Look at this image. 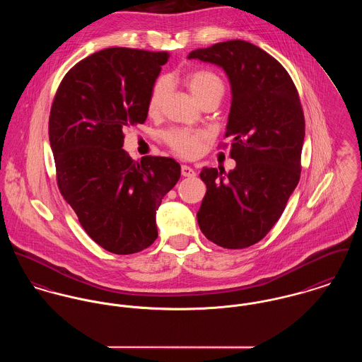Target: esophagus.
<instances>
[{"mask_svg":"<svg viewBox=\"0 0 362 362\" xmlns=\"http://www.w3.org/2000/svg\"><path fill=\"white\" fill-rule=\"evenodd\" d=\"M181 175L182 177H195L197 175V173H195V170L194 168H191L189 165H181Z\"/></svg>","mask_w":362,"mask_h":362,"instance_id":"esophagus-1","label":"esophagus"}]
</instances>
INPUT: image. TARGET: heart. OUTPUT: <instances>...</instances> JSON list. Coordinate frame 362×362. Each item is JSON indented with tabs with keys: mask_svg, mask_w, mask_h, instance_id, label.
<instances>
[{
	"mask_svg": "<svg viewBox=\"0 0 362 362\" xmlns=\"http://www.w3.org/2000/svg\"><path fill=\"white\" fill-rule=\"evenodd\" d=\"M184 81L200 105L207 99H221L226 93L224 80L217 73L209 69H194L187 71L184 74ZM168 90H170V80L165 76L159 77L153 83L149 91L148 103H146V109L149 115L155 116L160 112ZM206 138H207L206 132H188V130H180V129H171L163 132V141L165 145L173 152H175L182 158H195L200 152L202 144Z\"/></svg>",
	"mask_w": 362,
	"mask_h": 362,
	"instance_id": "obj_1",
	"label": "heart"
}]
</instances>
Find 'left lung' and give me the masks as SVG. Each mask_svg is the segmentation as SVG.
Returning <instances> with one entry per match:
<instances>
[{"label": "left lung", "instance_id": "obj_1", "mask_svg": "<svg viewBox=\"0 0 362 362\" xmlns=\"http://www.w3.org/2000/svg\"><path fill=\"white\" fill-rule=\"evenodd\" d=\"M188 58L228 74L232 102L224 138H230L236 162L227 175L221 168L202 170L207 191L197 223L213 243L245 249L275 226L300 180L305 123L298 93L284 66L243 40L197 48Z\"/></svg>", "mask_w": 362, "mask_h": 362}]
</instances>
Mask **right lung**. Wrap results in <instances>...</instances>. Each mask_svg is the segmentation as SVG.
<instances>
[{
	"instance_id": "1",
	"label": "right lung",
	"mask_w": 362,
	"mask_h": 362,
	"mask_svg": "<svg viewBox=\"0 0 362 362\" xmlns=\"http://www.w3.org/2000/svg\"><path fill=\"white\" fill-rule=\"evenodd\" d=\"M168 58L105 48L66 73L51 106L58 188L90 238L115 255L138 253L155 242L156 210L181 175L171 158L134 162L122 148L123 130L146 120L149 91Z\"/></svg>"
}]
</instances>
